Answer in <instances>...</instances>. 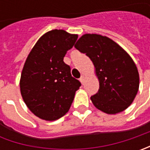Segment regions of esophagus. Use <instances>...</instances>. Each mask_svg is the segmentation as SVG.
<instances>
[{
    "label": "esophagus",
    "mask_w": 150,
    "mask_h": 150,
    "mask_svg": "<svg viewBox=\"0 0 150 150\" xmlns=\"http://www.w3.org/2000/svg\"><path fill=\"white\" fill-rule=\"evenodd\" d=\"M79 80H80V82H81L83 84L84 80H85V78H84V76H81V78H79Z\"/></svg>",
    "instance_id": "obj_1"
}]
</instances>
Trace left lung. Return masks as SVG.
<instances>
[{"instance_id":"1","label":"left lung","mask_w":150,"mask_h":150,"mask_svg":"<svg viewBox=\"0 0 150 150\" xmlns=\"http://www.w3.org/2000/svg\"><path fill=\"white\" fill-rule=\"evenodd\" d=\"M75 47L87 55L95 67L99 89L91 97L93 105L108 114L126 109L139 86L138 69L129 55L110 38L98 34H85Z\"/></svg>"}]
</instances>
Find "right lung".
Instances as JSON below:
<instances>
[{
    "instance_id": "right-lung-1",
    "label": "right lung",
    "mask_w": 150,
    "mask_h": 150,
    "mask_svg": "<svg viewBox=\"0 0 150 150\" xmlns=\"http://www.w3.org/2000/svg\"><path fill=\"white\" fill-rule=\"evenodd\" d=\"M77 39L78 35L63 30L50 31L38 40L26 58L21 93L38 118L54 121L65 115L72 105L81 83L72 77L71 67L63 58Z\"/></svg>"
}]
</instances>
